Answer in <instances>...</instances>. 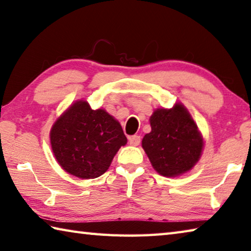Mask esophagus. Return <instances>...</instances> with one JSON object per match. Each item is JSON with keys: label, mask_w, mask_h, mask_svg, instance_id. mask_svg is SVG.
Masks as SVG:
<instances>
[{"label": "esophagus", "mask_w": 251, "mask_h": 251, "mask_svg": "<svg viewBox=\"0 0 251 251\" xmlns=\"http://www.w3.org/2000/svg\"><path fill=\"white\" fill-rule=\"evenodd\" d=\"M128 142L130 146H139L140 144V137L139 136H130L128 137Z\"/></svg>", "instance_id": "esophagus-1"}]
</instances>
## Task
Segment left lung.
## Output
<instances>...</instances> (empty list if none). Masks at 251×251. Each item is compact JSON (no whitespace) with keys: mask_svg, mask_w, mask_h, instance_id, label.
<instances>
[{"mask_svg":"<svg viewBox=\"0 0 251 251\" xmlns=\"http://www.w3.org/2000/svg\"><path fill=\"white\" fill-rule=\"evenodd\" d=\"M151 131L141 141L151 165L165 177L187 173L202 154L204 141L183 103L172 109H156L150 116Z\"/></svg>","mask_w":251,"mask_h":251,"instance_id":"obj_1","label":"left lung"}]
</instances>
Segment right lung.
<instances>
[{"instance_id": "obj_1", "label": "right lung", "mask_w": 251, "mask_h": 251, "mask_svg": "<svg viewBox=\"0 0 251 251\" xmlns=\"http://www.w3.org/2000/svg\"><path fill=\"white\" fill-rule=\"evenodd\" d=\"M50 142L64 171L78 178L91 179L109 170L127 138L120 122L104 109L92 110L86 100H78L54 122Z\"/></svg>"}]
</instances>
